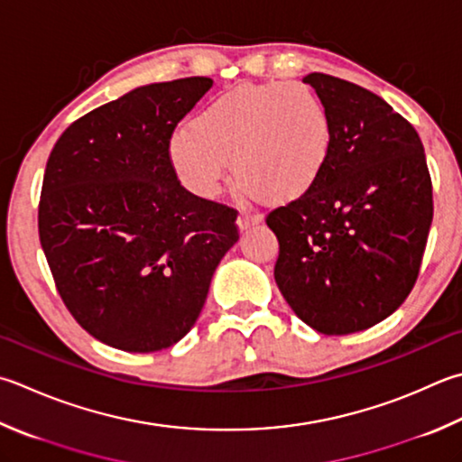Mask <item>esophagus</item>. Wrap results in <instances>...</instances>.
Returning <instances> with one entry per match:
<instances>
[{
  "mask_svg": "<svg viewBox=\"0 0 462 462\" xmlns=\"http://www.w3.org/2000/svg\"><path fill=\"white\" fill-rule=\"evenodd\" d=\"M237 223H239V229L245 231L249 227H254V225L261 223V215L254 213V211H247V208H243V211L239 213Z\"/></svg>",
  "mask_w": 462,
  "mask_h": 462,
  "instance_id": "esophagus-1",
  "label": "esophagus"
}]
</instances>
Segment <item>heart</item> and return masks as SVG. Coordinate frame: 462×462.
Returning a JSON list of instances; mask_svg holds the SVG:
<instances>
[{"instance_id":"1","label":"heart","mask_w":462,"mask_h":462,"mask_svg":"<svg viewBox=\"0 0 462 462\" xmlns=\"http://www.w3.org/2000/svg\"><path fill=\"white\" fill-rule=\"evenodd\" d=\"M332 126L303 84L237 86L208 102L171 141V161L199 197H215L231 162L237 185L272 203L306 193L328 161Z\"/></svg>"}]
</instances>
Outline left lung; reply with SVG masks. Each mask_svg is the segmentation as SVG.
I'll return each mask as SVG.
<instances>
[{
    "mask_svg": "<svg viewBox=\"0 0 462 462\" xmlns=\"http://www.w3.org/2000/svg\"><path fill=\"white\" fill-rule=\"evenodd\" d=\"M332 126L316 182L269 211L280 241L275 282L319 334L372 328L419 280L432 223V180L414 126L370 90L342 78H303Z\"/></svg>",
    "mask_w": 462,
    "mask_h": 462,
    "instance_id": "1",
    "label": "left lung"
}]
</instances>
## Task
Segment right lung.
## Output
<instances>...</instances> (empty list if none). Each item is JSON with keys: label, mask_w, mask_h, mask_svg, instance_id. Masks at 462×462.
<instances>
[{"label": "right lung", "mask_w": 462, "mask_h": 462, "mask_svg": "<svg viewBox=\"0 0 462 462\" xmlns=\"http://www.w3.org/2000/svg\"><path fill=\"white\" fill-rule=\"evenodd\" d=\"M211 86L205 76L141 86L74 120L50 152L43 255L72 318L118 350L177 344L239 239L237 208L189 193L171 161L172 133Z\"/></svg>", "instance_id": "1"}]
</instances>
